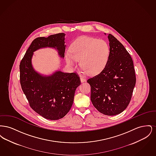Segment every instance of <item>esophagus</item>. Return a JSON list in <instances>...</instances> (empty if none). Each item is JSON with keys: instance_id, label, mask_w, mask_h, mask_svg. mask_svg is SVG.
<instances>
[{"instance_id": "34e87169", "label": "esophagus", "mask_w": 156, "mask_h": 156, "mask_svg": "<svg viewBox=\"0 0 156 156\" xmlns=\"http://www.w3.org/2000/svg\"><path fill=\"white\" fill-rule=\"evenodd\" d=\"M80 80H81V82H83L86 81V79H85V78L82 77V76H81V77H80Z\"/></svg>"}]
</instances>
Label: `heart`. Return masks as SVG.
<instances>
[{
    "label": "heart",
    "instance_id": "obj_1",
    "mask_svg": "<svg viewBox=\"0 0 156 156\" xmlns=\"http://www.w3.org/2000/svg\"><path fill=\"white\" fill-rule=\"evenodd\" d=\"M70 52L66 54L68 65L75 67L80 60L82 71L95 75L106 67L110 56V47L104 40L81 36L76 38L70 46Z\"/></svg>",
    "mask_w": 156,
    "mask_h": 156
}]
</instances>
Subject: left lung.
<instances>
[{"instance_id": "left-lung-1", "label": "left lung", "mask_w": 156, "mask_h": 156, "mask_svg": "<svg viewBox=\"0 0 156 156\" xmlns=\"http://www.w3.org/2000/svg\"><path fill=\"white\" fill-rule=\"evenodd\" d=\"M106 35V33H105ZM110 56L104 69L88 80L90 100L97 110L114 116L123 111L130 103L136 84L133 62L125 47L108 34Z\"/></svg>"}]
</instances>
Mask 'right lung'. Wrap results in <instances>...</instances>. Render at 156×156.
I'll use <instances>...</instances> for the list:
<instances>
[{
	"mask_svg": "<svg viewBox=\"0 0 156 156\" xmlns=\"http://www.w3.org/2000/svg\"><path fill=\"white\" fill-rule=\"evenodd\" d=\"M65 43L66 34L63 33L35 38L20 64V84L30 107L48 120H58L67 115L81 82L74 73L56 70L51 74H41L33 67L32 58L34 52L45 48L55 50L59 57L64 58Z\"/></svg>",
	"mask_w": 156,
	"mask_h": 156,
	"instance_id": "right-lung-1",
	"label": "right lung"
}]
</instances>
